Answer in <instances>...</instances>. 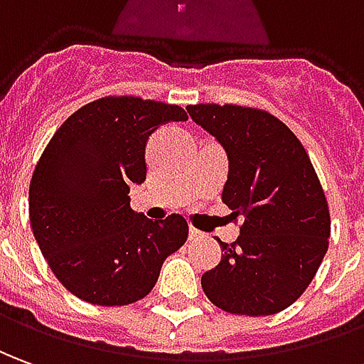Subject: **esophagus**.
I'll use <instances>...</instances> for the list:
<instances>
[{"mask_svg": "<svg viewBox=\"0 0 364 364\" xmlns=\"http://www.w3.org/2000/svg\"><path fill=\"white\" fill-rule=\"evenodd\" d=\"M188 235H190V240H198V237H202V234H200L198 230H194V228H190V232H188Z\"/></svg>", "mask_w": 364, "mask_h": 364, "instance_id": "esophagus-1", "label": "esophagus"}]
</instances>
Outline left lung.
<instances>
[{
  "label": "left lung",
  "instance_id": "8db88e82",
  "mask_svg": "<svg viewBox=\"0 0 364 364\" xmlns=\"http://www.w3.org/2000/svg\"><path fill=\"white\" fill-rule=\"evenodd\" d=\"M188 114L228 154L222 200L244 218L222 262L202 275L215 307L235 315L287 309L313 282L331 235L329 206L303 144L265 110L192 105Z\"/></svg>",
  "mask_w": 364,
  "mask_h": 364
}]
</instances>
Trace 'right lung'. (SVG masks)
I'll return each mask as SVG.
<instances>
[{
    "label": "right lung",
    "mask_w": 364,
    "mask_h": 364,
    "mask_svg": "<svg viewBox=\"0 0 364 364\" xmlns=\"http://www.w3.org/2000/svg\"><path fill=\"white\" fill-rule=\"evenodd\" d=\"M188 120L176 105L107 97L85 105L53 134L29 186V220L55 277L92 305H129L156 285L188 237L180 214L152 222L130 208L146 180L150 134Z\"/></svg>",
    "instance_id": "add662e5"
}]
</instances>
